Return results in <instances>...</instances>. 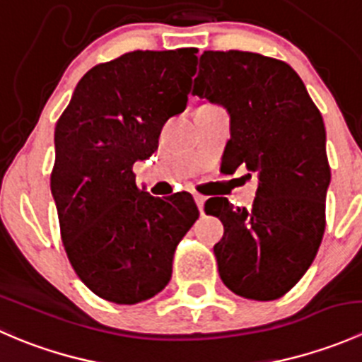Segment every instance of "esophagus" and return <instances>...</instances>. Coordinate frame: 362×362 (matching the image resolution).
<instances>
[{
    "mask_svg": "<svg viewBox=\"0 0 362 362\" xmlns=\"http://www.w3.org/2000/svg\"><path fill=\"white\" fill-rule=\"evenodd\" d=\"M194 199H196V204H198L199 211L203 214V206H204V202H206V198H204V196H202V194H194Z\"/></svg>",
    "mask_w": 362,
    "mask_h": 362,
    "instance_id": "34e87169",
    "label": "esophagus"
}]
</instances>
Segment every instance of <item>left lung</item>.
<instances>
[{"label":"left lung","mask_w":362,"mask_h":362,"mask_svg":"<svg viewBox=\"0 0 362 362\" xmlns=\"http://www.w3.org/2000/svg\"><path fill=\"white\" fill-rule=\"evenodd\" d=\"M194 94L231 115L226 170L245 164L259 175L249 210L228 198L204 203L224 224L214 247L218 275L242 298H282L310 268L326 229L331 168L322 115L289 64L255 52H203Z\"/></svg>","instance_id":"1"}]
</instances>
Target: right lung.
<instances>
[{"label": "right lung", "instance_id": "obj_1", "mask_svg": "<svg viewBox=\"0 0 362 362\" xmlns=\"http://www.w3.org/2000/svg\"><path fill=\"white\" fill-rule=\"evenodd\" d=\"M196 52L133 50L96 64L56 124L50 191L64 250L78 279L117 305L168 286L175 249L199 217L189 192L154 198L133 171L158 151L164 122L185 110Z\"/></svg>", "mask_w": 362, "mask_h": 362}]
</instances>
